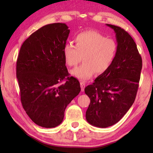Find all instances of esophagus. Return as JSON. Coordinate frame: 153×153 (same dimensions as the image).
Here are the masks:
<instances>
[{"instance_id":"34e87169","label":"esophagus","mask_w":153,"mask_h":153,"mask_svg":"<svg viewBox=\"0 0 153 153\" xmlns=\"http://www.w3.org/2000/svg\"><path fill=\"white\" fill-rule=\"evenodd\" d=\"M80 86H81V90L82 92H84L85 86H86V83L83 81H81L80 82Z\"/></svg>"}]
</instances>
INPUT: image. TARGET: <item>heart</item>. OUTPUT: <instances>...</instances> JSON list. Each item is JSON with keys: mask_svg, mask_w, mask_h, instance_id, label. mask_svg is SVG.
<instances>
[{"mask_svg": "<svg viewBox=\"0 0 153 153\" xmlns=\"http://www.w3.org/2000/svg\"><path fill=\"white\" fill-rule=\"evenodd\" d=\"M74 40L76 46L67 44L63 48L65 61L69 66H77L83 57L84 63L71 71L73 76L86 81L95 73L102 75L108 70L117 55L115 40L94 30L78 33Z\"/></svg>", "mask_w": 153, "mask_h": 153, "instance_id": "b5f03b06", "label": "heart"}]
</instances>
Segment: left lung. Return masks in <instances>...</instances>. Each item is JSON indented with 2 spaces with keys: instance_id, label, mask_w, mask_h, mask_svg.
Wrapping results in <instances>:
<instances>
[{
  "instance_id": "1",
  "label": "left lung",
  "mask_w": 153,
  "mask_h": 153,
  "mask_svg": "<svg viewBox=\"0 0 153 153\" xmlns=\"http://www.w3.org/2000/svg\"><path fill=\"white\" fill-rule=\"evenodd\" d=\"M116 33L117 52L108 70L85 88L90 103L86 119L91 125L107 128L128 112L138 92L142 61L135 42L125 30L107 24Z\"/></svg>"
}]
</instances>
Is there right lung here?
<instances>
[{
	"instance_id": "1",
	"label": "right lung",
	"mask_w": 153,
	"mask_h": 153,
	"mask_svg": "<svg viewBox=\"0 0 153 153\" xmlns=\"http://www.w3.org/2000/svg\"><path fill=\"white\" fill-rule=\"evenodd\" d=\"M69 32L65 24L46 25L24 41L17 57L16 76L23 108L43 128L61 124L67 106L81 90L79 81L69 76L65 66L63 48Z\"/></svg>"
}]
</instances>
